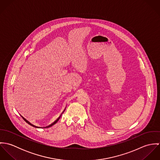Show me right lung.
I'll list each match as a JSON object with an SVG mask.
<instances>
[{"mask_svg": "<svg viewBox=\"0 0 160 160\" xmlns=\"http://www.w3.org/2000/svg\"><path fill=\"white\" fill-rule=\"evenodd\" d=\"M61 115H62V114H61ZM61 115H60V117H58V119H57L56 121H54L53 123H52L51 124H50V125H49V126H46V127H43V128H42V127H41H41H38V126H35V125L32 124V123H31V122H30L29 121H28V120H27L26 118H24L23 117V116H22V115H21V116L23 118V119H24V121H26V122L28 124H29V125H31V126H33V127H35V128H49V127H51L52 126H53V124H55L56 122H57V121H58L60 119V117H61Z\"/></svg>", "mask_w": 160, "mask_h": 160, "instance_id": "1", "label": "right lung"}]
</instances>
